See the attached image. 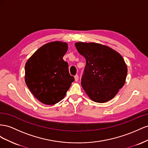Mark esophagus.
Segmentation results:
<instances>
[{"label": "esophagus", "instance_id": "esophagus-1", "mask_svg": "<svg viewBox=\"0 0 148 148\" xmlns=\"http://www.w3.org/2000/svg\"><path fill=\"white\" fill-rule=\"evenodd\" d=\"M74 79H75V81H78V80H79V75H77V74H76L74 76Z\"/></svg>", "mask_w": 148, "mask_h": 148}]
</instances>
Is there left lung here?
<instances>
[{"instance_id":"8db88e82","label":"left lung","mask_w":148,"mask_h":148,"mask_svg":"<svg viewBox=\"0 0 148 148\" xmlns=\"http://www.w3.org/2000/svg\"><path fill=\"white\" fill-rule=\"evenodd\" d=\"M75 46L86 60L81 78L84 91L95 102L113 99L124 86L127 75L123 58L115 50L99 43L78 42Z\"/></svg>"}]
</instances>
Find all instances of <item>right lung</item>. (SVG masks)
<instances>
[{"label":"right lung","mask_w":148,"mask_h":148,"mask_svg":"<svg viewBox=\"0 0 148 148\" xmlns=\"http://www.w3.org/2000/svg\"><path fill=\"white\" fill-rule=\"evenodd\" d=\"M67 48L66 43L50 42L38 49L25 64V82L41 103L60 102L74 81L69 73L68 63L62 59Z\"/></svg>","instance_id":"1"}]
</instances>
